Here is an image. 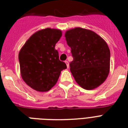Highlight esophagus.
<instances>
[{"label":"esophagus","mask_w":128,"mask_h":128,"mask_svg":"<svg viewBox=\"0 0 128 128\" xmlns=\"http://www.w3.org/2000/svg\"><path fill=\"white\" fill-rule=\"evenodd\" d=\"M65 63H66V67H67V68H69V63H68V61H65Z\"/></svg>","instance_id":"esophagus-1"}]
</instances>
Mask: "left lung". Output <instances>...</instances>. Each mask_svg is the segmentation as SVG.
<instances>
[{
    "label": "left lung",
    "mask_w": 128,
    "mask_h": 128,
    "mask_svg": "<svg viewBox=\"0 0 128 128\" xmlns=\"http://www.w3.org/2000/svg\"><path fill=\"white\" fill-rule=\"evenodd\" d=\"M65 37L73 56L70 66L75 81L85 90L99 87L106 80L110 68V51L104 40L81 28L68 29Z\"/></svg>",
    "instance_id": "8db88e82"
}]
</instances>
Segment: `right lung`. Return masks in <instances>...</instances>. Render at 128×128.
Returning a JSON list of instances; mask_svg holds the SVG:
<instances>
[{"mask_svg": "<svg viewBox=\"0 0 128 128\" xmlns=\"http://www.w3.org/2000/svg\"><path fill=\"white\" fill-rule=\"evenodd\" d=\"M62 36L60 29L46 28L30 36L18 54L21 77L26 84L38 92H47L57 82L66 65L59 60L55 49Z\"/></svg>", "mask_w": 128, "mask_h": 128, "instance_id": "right-lung-1", "label": "right lung"}]
</instances>
